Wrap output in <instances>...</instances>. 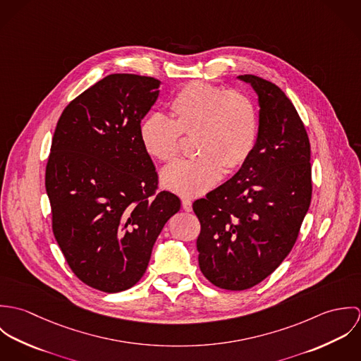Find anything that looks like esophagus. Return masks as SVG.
Listing matches in <instances>:
<instances>
[{
  "label": "esophagus",
  "instance_id": "34e87169",
  "mask_svg": "<svg viewBox=\"0 0 361 361\" xmlns=\"http://www.w3.org/2000/svg\"><path fill=\"white\" fill-rule=\"evenodd\" d=\"M182 208L185 211H192V200L190 199H182Z\"/></svg>",
  "mask_w": 361,
  "mask_h": 361
}]
</instances>
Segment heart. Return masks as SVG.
<instances>
[{
	"label": "heart",
	"mask_w": 361,
	"mask_h": 361,
	"mask_svg": "<svg viewBox=\"0 0 361 361\" xmlns=\"http://www.w3.org/2000/svg\"><path fill=\"white\" fill-rule=\"evenodd\" d=\"M169 116L147 115L139 128L143 149L162 162L175 159L182 135L195 133L197 157L180 159L161 173L171 192L193 197L208 192L252 157L257 146V105L245 92L206 82L185 85L169 103Z\"/></svg>",
	"instance_id": "obj_1"
}]
</instances>
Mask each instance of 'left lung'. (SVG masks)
<instances>
[{
	"label": "left lung",
	"instance_id": "8db88e82",
	"mask_svg": "<svg viewBox=\"0 0 361 361\" xmlns=\"http://www.w3.org/2000/svg\"><path fill=\"white\" fill-rule=\"evenodd\" d=\"M239 79L258 94L257 146L229 180L193 203L200 269L226 290L250 289L281 265L296 243L312 193L309 136L295 105L262 78Z\"/></svg>",
	"mask_w": 361,
	"mask_h": 361
}]
</instances>
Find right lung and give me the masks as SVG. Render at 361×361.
Returning <instances> with one entry per match:
<instances>
[{"mask_svg":"<svg viewBox=\"0 0 361 361\" xmlns=\"http://www.w3.org/2000/svg\"><path fill=\"white\" fill-rule=\"evenodd\" d=\"M159 80L114 73L62 111L46 166L54 236L72 272L106 293L136 285L180 200L158 190L139 128Z\"/></svg>","mask_w":361,"mask_h":361,"instance_id":"right-lung-1","label":"right lung"}]
</instances>
